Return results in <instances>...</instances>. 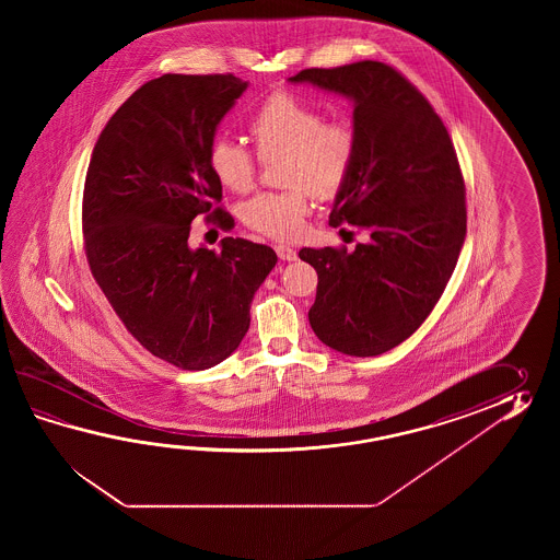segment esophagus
I'll return each mask as SVG.
<instances>
[{
	"mask_svg": "<svg viewBox=\"0 0 560 560\" xmlns=\"http://www.w3.org/2000/svg\"><path fill=\"white\" fill-rule=\"evenodd\" d=\"M276 254H278V258L284 260V262H294L298 258L296 250L290 248V246H284V244H278V246H276Z\"/></svg>",
	"mask_w": 560,
	"mask_h": 560,
	"instance_id": "1",
	"label": "esophagus"
}]
</instances>
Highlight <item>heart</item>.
I'll return each instance as SVG.
<instances>
[{
    "instance_id": "1",
    "label": "heart",
    "mask_w": 560,
    "mask_h": 560,
    "mask_svg": "<svg viewBox=\"0 0 560 560\" xmlns=\"http://www.w3.org/2000/svg\"><path fill=\"white\" fill-rule=\"evenodd\" d=\"M248 131L262 162H278L282 191H268L244 206V222L268 238L292 240L302 232L310 196L334 198L348 179L357 158V131L346 118H324L322 109L288 92H275L254 109ZM208 166L230 191L254 186L258 160L230 138H215Z\"/></svg>"
}]
</instances>
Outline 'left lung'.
<instances>
[{"instance_id":"8db88e82","label":"left lung","mask_w":560,"mask_h":560,"mask_svg":"<svg viewBox=\"0 0 560 560\" xmlns=\"http://www.w3.org/2000/svg\"><path fill=\"white\" fill-rule=\"evenodd\" d=\"M290 82L354 102L357 158L330 226L362 228L370 238L354 252L300 250L318 272L310 326L342 354L378 357L417 332L458 262L466 188L456 150L429 100L393 66L310 68Z\"/></svg>"}]
</instances>
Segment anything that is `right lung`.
<instances>
[{"instance_id":"right-lung-1","label":"right lung","mask_w":560,"mask_h":560,"mask_svg":"<svg viewBox=\"0 0 560 560\" xmlns=\"http://www.w3.org/2000/svg\"><path fill=\"white\" fill-rule=\"evenodd\" d=\"M248 88L232 73H164L136 90L100 133L82 203L85 258L128 332L182 370L212 369L250 328L256 290L278 258L250 240L191 250V220L232 215L208 150Z\"/></svg>"}]
</instances>
